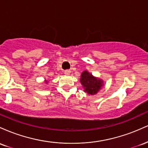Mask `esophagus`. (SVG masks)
Segmentation results:
<instances>
[{
    "label": "esophagus",
    "instance_id": "34e87169",
    "mask_svg": "<svg viewBox=\"0 0 148 148\" xmlns=\"http://www.w3.org/2000/svg\"><path fill=\"white\" fill-rule=\"evenodd\" d=\"M64 74H66V75H69L71 73V71L69 70V69H67V70H64Z\"/></svg>",
    "mask_w": 148,
    "mask_h": 148
}]
</instances>
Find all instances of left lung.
I'll list each match as a JSON object with an SVG mask.
<instances>
[{
    "label": "left lung",
    "mask_w": 148,
    "mask_h": 148,
    "mask_svg": "<svg viewBox=\"0 0 148 148\" xmlns=\"http://www.w3.org/2000/svg\"><path fill=\"white\" fill-rule=\"evenodd\" d=\"M80 82L84 88V92L88 95H95L103 87V81L101 79L93 76L88 71L82 72L80 79Z\"/></svg>",
    "instance_id": "left-lung-1"
}]
</instances>
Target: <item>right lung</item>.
<instances>
[{
  "mask_svg": "<svg viewBox=\"0 0 148 148\" xmlns=\"http://www.w3.org/2000/svg\"><path fill=\"white\" fill-rule=\"evenodd\" d=\"M46 83H48V82H47H47H46Z\"/></svg>",
  "mask_w": 148,
  "mask_h": 148,
  "instance_id": "add662e5",
  "label": "right lung"
}]
</instances>
